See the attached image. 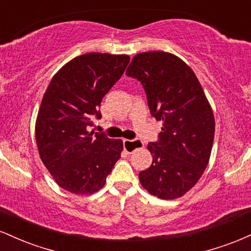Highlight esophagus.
I'll return each instance as SVG.
<instances>
[{
  "label": "esophagus",
  "instance_id": "obj_1",
  "mask_svg": "<svg viewBox=\"0 0 251 251\" xmlns=\"http://www.w3.org/2000/svg\"><path fill=\"white\" fill-rule=\"evenodd\" d=\"M124 149H125V151L127 152V153H133L134 151H137V150L142 149L144 146V144L142 140L139 139H124Z\"/></svg>",
  "mask_w": 251,
  "mask_h": 251
}]
</instances>
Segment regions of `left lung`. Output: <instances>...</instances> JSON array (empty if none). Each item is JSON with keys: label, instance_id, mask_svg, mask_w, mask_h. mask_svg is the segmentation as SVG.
Instances as JSON below:
<instances>
[{"label": "left lung", "instance_id": "left-lung-1", "mask_svg": "<svg viewBox=\"0 0 251 251\" xmlns=\"http://www.w3.org/2000/svg\"><path fill=\"white\" fill-rule=\"evenodd\" d=\"M126 74L140 81L150 112L163 123L157 142L148 145L153 160L139 174L140 183L162 200L181 197L209 163L215 135L211 106L191 68L174 54H137Z\"/></svg>", "mask_w": 251, "mask_h": 251}]
</instances>
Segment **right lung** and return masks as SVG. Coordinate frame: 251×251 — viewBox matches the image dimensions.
<instances>
[{"label": "right lung", "instance_id": "right-lung-1", "mask_svg": "<svg viewBox=\"0 0 251 251\" xmlns=\"http://www.w3.org/2000/svg\"><path fill=\"white\" fill-rule=\"evenodd\" d=\"M127 55L88 53L66 63L50 82L35 126L40 157L57 185L89 195L105 185L123 142L88 132L102 98L123 75Z\"/></svg>", "mask_w": 251, "mask_h": 251}]
</instances>
